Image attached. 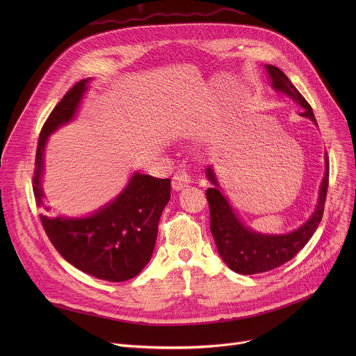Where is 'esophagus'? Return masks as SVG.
<instances>
[{
	"instance_id": "obj_1",
	"label": "esophagus",
	"mask_w": 356,
	"mask_h": 356,
	"mask_svg": "<svg viewBox=\"0 0 356 356\" xmlns=\"http://www.w3.org/2000/svg\"><path fill=\"white\" fill-rule=\"evenodd\" d=\"M190 181H191L190 175H188L186 170H181V172H177V173L173 176V179H172V187H173V190L179 191V190L187 187V186L190 184Z\"/></svg>"
}]
</instances>
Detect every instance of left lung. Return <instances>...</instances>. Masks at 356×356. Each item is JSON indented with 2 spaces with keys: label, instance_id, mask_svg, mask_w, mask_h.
I'll return each mask as SVG.
<instances>
[{
  "label": "left lung",
  "instance_id": "obj_1",
  "mask_svg": "<svg viewBox=\"0 0 356 356\" xmlns=\"http://www.w3.org/2000/svg\"><path fill=\"white\" fill-rule=\"evenodd\" d=\"M266 69L272 79L273 88L296 99L304 108L300 115L317 124L312 106L298 92V90L293 86L289 77L276 66L268 65ZM206 175L209 180L216 186L207 188L206 191L210 206V229L222 261L228 265L231 270L236 273L255 275L282 266L283 264L293 259L304 248V245L310 241L318 224L321 222L330 179V161L327 154L325 173L320 187L318 204L314 214L298 229L286 235H264L248 229L238 220L232 207L228 204L227 198L220 191V186L211 166L207 168Z\"/></svg>",
  "mask_w": 356,
  "mask_h": 356
}]
</instances>
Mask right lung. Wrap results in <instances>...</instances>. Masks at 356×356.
I'll list each match as a JSON object with an SVG mask.
<instances>
[{"label": "right lung", "instance_id": "right-lung-1", "mask_svg": "<svg viewBox=\"0 0 356 356\" xmlns=\"http://www.w3.org/2000/svg\"><path fill=\"white\" fill-rule=\"evenodd\" d=\"M87 83L88 79L76 83L42 127L32 183L38 207H44L40 180L46 140L74 117ZM169 200L170 179L135 173L113 202L90 217L62 218L46 213L39 217L47 238L69 264L101 280L125 282L139 275L150 261Z\"/></svg>", "mask_w": 356, "mask_h": 356}]
</instances>
